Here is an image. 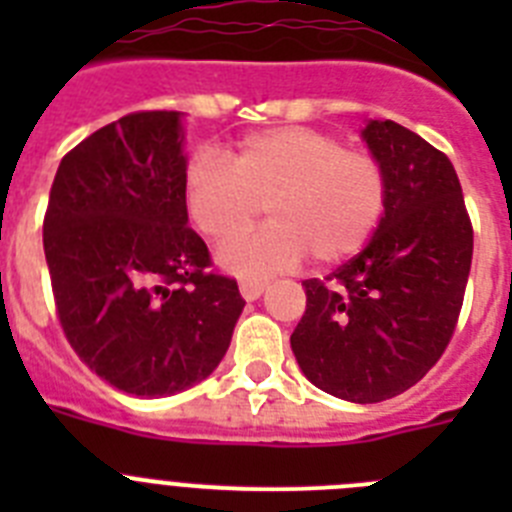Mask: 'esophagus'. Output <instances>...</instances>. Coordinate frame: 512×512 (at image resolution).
I'll list each match as a JSON object with an SVG mask.
<instances>
[{"instance_id":"34e87169","label":"esophagus","mask_w":512,"mask_h":512,"mask_svg":"<svg viewBox=\"0 0 512 512\" xmlns=\"http://www.w3.org/2000/svg\"><path fill=\"white\" fill-rule=\"evenodd\" d=\"M238 287H241V295H243V300H259L261 295H264V289H266V282H259V279H243L241 284H238Z\"/></svg>"}]
</instances>
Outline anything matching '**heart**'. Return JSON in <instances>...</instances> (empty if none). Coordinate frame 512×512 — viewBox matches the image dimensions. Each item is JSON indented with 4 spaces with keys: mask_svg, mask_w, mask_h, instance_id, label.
Returning a JSON list of instances; mask_svg holds the SVG:
<instances>
[{
    "mask_svg": "<svg viewBox=\"0 0 512 512\" xmlns=\"http://www.w3.org/2000/svg\"><path fill=\"white\" fill-rule=\"evenodd\" d=\"M184 202L215 243L248 233L266 205L271 225L220 251L235 274L266 277L297 266L307 251L318 264L359 253L387 210V174L374 153L346 148L336 133L289 125L246 135L230 164L197 153L184 174Z\"/></svg>",
    "mask_w": 512,
    "mask_h": 512,
    "instance_id": "heart-1",
    "label": "heart"
}]
</instances>
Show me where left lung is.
Masks as SVG:
<instances>
[{"instance_id": "1", "label": "left lung", "mask_w": 512, "mask_h": 512, "mask_svg": "<svg viewBox=\"0 0 512 512\" xmlns=\"http://www.w3.org/2000/svg\"><path fill=\"white\" fill-rule=\"evenodd\" d=\"M361 135L387 174V210L364 251L302 282L307 307L289 343L315 387L366 405L410 390L446 351L474 230L446 153L392 120Z\"/></svg>"}]
</instances>
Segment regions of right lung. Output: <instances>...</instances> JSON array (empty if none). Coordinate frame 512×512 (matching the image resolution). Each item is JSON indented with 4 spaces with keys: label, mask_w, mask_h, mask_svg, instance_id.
I'll use <instances>...</instances> for the list:
<instances>
[{
    "label": "right lung",
    "mask_w": 512,
    "mask_h": 512,
    "mask_svg": "<svg viewBox=\"0 0 512 512\" xmlns=\"http://www.w3.org/2000/svg\"><path fill=\"white\" fill-rule=\"evenodd\" d=\"M182 115L120 117L61 158L43 220L56 315L97 377L166 397L215 372L246 300L187 225Z\"/></svg>",
    "instance_id": "1"
}]
</instances>
